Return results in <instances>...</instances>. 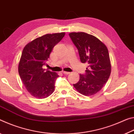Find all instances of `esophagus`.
<instances>
[{
    "label": "esophagus",
    "instance_id": "34e87169",
    "mask_svg": "<svg viewBox=\"0 0 134 134\" xmlns=\"http://www.w3.org/2000/svg\"><path fill=\"white\" fill-rule=\"evenodd\" d=\"M62 73L65 74V75H68V74H70L69 72H66V71H62Z\"/></svg>",
    "mask_w": 134,
    "mask_h": 134
}]
</instances>
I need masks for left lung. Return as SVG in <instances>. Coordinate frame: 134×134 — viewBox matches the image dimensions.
<instances>
[{"label":"left lung","mask_w":134,"mask_h":134,"mask_svg":"<svg viewBox=\"0 0 134 134\" xmlns=\"http://www.w3.org/2000/svg\"><path fill=\"white\" fill-rule=\"evenodd\" d=\"M69 36L77 48L81 62L88 65L85 73L80 74V80L74 87L83 95H94L103 87L110 75L108 50L104 43L91 34L71 32Z\"/></svg>","instance_id":"8db88e82"}]
</instances>
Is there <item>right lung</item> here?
I'll return each mask as SVG.
<instances>
[{"label": "right lung", "mask_w": 134, "mask_h": 134, "mask_svg": "<svg viewBox=\"0 0 134 134\" xmlns=\"http://www.w3.org/2000/svg\"><path fill=\"white\" fill-rule=\"evenodd\" d=\"M65 32L47 34L36 38L24 48L18 72L28 91L34 97L44 98L53 93L59 75L43 68L53 48L65 36Z\"/></svg>", "instance_id": "obj_1"}]
</instances>
